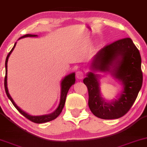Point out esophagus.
I'll list each match as a JSON object with an SVG mask.
<instances>
[{"label": "esophagus", "mask_w": 147, "mask_h": 147, "mask_svg": "<svg viewBox=\"0 0 147 147\" xmlns=\"http://www.w3.org/2000/svg\"><path fill=\"white\" fill-rule=\"evenodd\" d=\"M76 77L78 79L81 80V79H83L84 78V72L83 71H81V70H79V71L77 72V73H76Z\"/></svg>", "instance_id": "34e87169"}]
</instances>
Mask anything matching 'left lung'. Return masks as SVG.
Wrapping results in <instances>:
<instances>
[{"label":"left lung","mask_w":147,"mask_h":147,"mask_svg":"<svg viewBox=\"0 0 147 147\" xmlns=\"http://www.w3.org/2000/svg\"><path fill=\"white\" fill-rule=\"evenodd\" d=\"M93 71L111 72L124 87L117 99L108 102L101 97L100 76L87 73L83 83L89 92V109L97 118L111 120L120 118L130 110L142 84L141 57L130 38L117 40L101 48L94 56L90 66Z\"/></svg>","instance_id":"8db88e82"}]
</instances>
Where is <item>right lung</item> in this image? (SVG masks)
Listing matches in <instances>:
<instances>
[{"label":"right lung","mask_w":147,"mask_h":147,"mask_svg":"<svg viewBox=\"0 0 147 147\" xmlns=\"http://www.w3.org/2000/svg\"><path fill=\"white\" fill-rule=\"evenodd\" d=\"M38 36L37 35H31V34H26L25 36H23L22 37H21L19 40H20L21 38H27V37H37ZM16 46V43L14 44V46L12 48V50L10 51V52L8 54L7 56V58H6L5 60V92L7 93V97H9V99L11 100V102L13 104V105L15 107L17 110H18L19 112H20L21 114L23 115V116H25V118L28 119L31 122L37 123V124H41V123H45V122H50V121H52L56 119L57 117L59 116L60 114V113L62 112V109L64 106V104H65V101H66V95H67L68 91L70 87L72 85H74L75 83V73L73 72V73L70 74L67 76H66L65 77L62 79V81L61 82V91H60V103L59 105L55 111L54 112L50 113V114H47V115H43V116H31V115L28 114V113L25 112L24 111H23L20 107H19L17 105H16V103H15V101H13V99H12V97H11L10 94L9 93V91H8V88H7V62H8V60H9V58L11 54L12 53V52L14 50L15 47Z\"/></svg>","instance_id":"1"}]
</instances>
